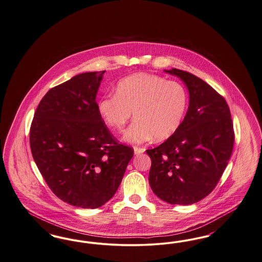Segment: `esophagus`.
Here are the masks:
<instances>
[{
  "instance_id": "esophagus-1",
  "label": "esophagus",
  "mask_w": 262,
  "mask_h": 262,
  "mask_svg": "<svg viewBox=\"0 0 262 262\" xmlns=\"http://www.w3.org/2000/svg\"><path fill=\"white\" fill-rule=\"evenodd\" d=\"M133 149H134V155H135V156L141 155V154H143V152L145 151V148H138V147H134Z\"/></svg>"
}]
</instances>
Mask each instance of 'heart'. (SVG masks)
<instances>
[{
    "instance_id": "obj_1",
    "label": "heart",
    "mask_w": 262,
    "mask_h": 262,
    "mask_svg": "<svg viewBox=\"0 0 262 262\" xmlns=\"http://www.w3.org/2000/svg\"><path fill=\"white\" fill-rule=\"evenodd\" d=\"M188 101V93L180 83L136 73L117 83L115 95L102 98L98 111L104 123L117 131L123 129L133 113L135 120L122 136L126 143L142 144L152 138L162 142L180 128Z\"/></svg>"
}]
</instances>
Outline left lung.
I'll list each match as a JSON object with an SVG mask.
<instances>
[{"label":"left lung","mask_w":262,"mask_h":262,"mask_svg":"<svg viewBox=\"0 0 262 262\" xmlns=\"http://www.w3.org/2000/svg\"><path fill=\"white\" fill-rule=\"evenodd\" d=\"M181 79L189 107L177 132L147 149L149 186L171 205H192L212 192L227 166L234 130L227 102L204 80L180 69L164 70Z\"/></svg>","instance_id":"obj_1"}]
</instances>
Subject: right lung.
Instances as JSON below:
<instances>
[{"label":"right lung","instance_id":"obj_1","mask_svg":"<svg viewBox=\"0 0 262 262\" xmlns=\"http://www.w3.org/2000/svg\"><path fill=\"white\" fill-rule=\"evenodd\" d=\"M104 72L81 73L51 89L30 128L31 152L46 183L76 207L97 208L108 202L133 157L99 114L96 98Z\"/></svg>","mask_w":262,"mask_h":262}]
</instances>
